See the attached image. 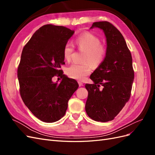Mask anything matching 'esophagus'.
<instances>
[{
  "label": "esophagus",
  "mask_w": 155,
  "mask_h": 155,
  "mask_svg": "<svg viewBox=\"0 0 155 155\" xmlns=\"http://www.w3.org/2000/svg\"><path fill=\"white\" fill-rule=\"evenodd\" d=\"M78 84H79V87H81V86H83V83L82 82L79 81H78Z\"/></svg>",
  "instance_id": "1"
}]
</instances>
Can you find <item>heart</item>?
Masks as SVG:
<instances>
[{
	"instance_id": "obj_1",
	"label": "heart",
	"mask_w": 155,
	"mask_h": 155,
	"mask_svg": "<svg viewBox=\"0 0 155 155\" xmlns=\"http://www.w3.org/2000/svg\"><path fill=\"white\" fill-rule=\"evenodd\" d=\"M75 45L79 51H84L83 64L74 63L67 68V74L71 78L83 80L91 72V64L97 67L104 61L107 49L101 39L96 35L90 32H85L79 35L74 41ZM74 49L73 46L67 43L63 48V57L69 61L71 60Z\"/></svg>"
}]
</instances>
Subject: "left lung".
<instances>
[{"mask_svg": "<svg viewBox=\"0 0 155 155\" xmlns=\"http://www.w3.org/2000/svg\"><path fill=\"white\" fill-rule=\"evenodd\" d=\"M94 27L104 30L107 53L90 77L94 83L85 85V110L91 119L106 122L113 120L129 101L134 74L130 51L120 31L107 21L94 22L91 28Z\"/></svg>", "mask_w": 155, "mask_h": 155, "instance_id": "left-lung-1", "label": "left lung"}]
</instances>
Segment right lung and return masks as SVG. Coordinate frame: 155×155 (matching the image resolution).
I'll use <instances>...</instances> for the list:
<instances>
[{
	"instance_id": "right-lung-1",
	"label": "right lung",
	"mask_w": 155,
	"mask_h": 155,
	"mask_svg": "<svg viewBox=\"0 0 155 155\" xmlns=\"http://www.w3.org/2000/svg\"><path fill=\"white\" fill-rule=\"evenodd\" d=\"M74 33L64 26L44 25L22 51L17 68L21 98L33 114L46 123L64 116L68 100L79 86L61 70L64 64L63 48ZM54 76L62 78L59 84L52 81Z\"/></svg>"
}]
</instances>
